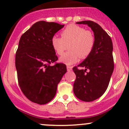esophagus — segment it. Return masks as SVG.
<instances>
[{"label":"esophagus","mask_w":129,"mask_h":129,"mask_svg":"<svg viewBox=\"0 0 129 129\" xmlns=\"http://www.w3.org/2000/svg\"><path fill=\"white\" fill-rule=\"evenodd\" d=\"M72 69H73V67H72L67 66V69L68 72H70V71H72Z\"/></svg>","instance_id":"34e87169"}]
</instances>
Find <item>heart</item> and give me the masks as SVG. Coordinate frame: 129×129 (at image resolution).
I'll list each match as a JSON object with an SVG mask.
<instances>
[{"label":"heart","instance_id":"b5f03b06","mask_svg":"<svg viewBox=\"0 0 129 129\" xmlns=\"http://www.w3.org/2000/svg\"><path fill=\"white\" fill-rule=\"evenodd\" d=\"M61 38L54 36L51 39L53 50L62 55L68 48L69 51L60 57V62L67 65L76 63L81 59L88 57L93 51L95 44L94 35L82 26L70 24L60 32Z\"/></svg>","mask_w":129,"mask_h":129}]
</instances>
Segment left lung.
Here are the masks:
<instances>
[{"label":"left lung","mask_w":129,"mask_h":129,"mask_svg":"<svg viewBox=\"0 0 129 129\" xmlns=\"http://www.w3.org/2000/svg\"><path fill=\"white\" fill-rule=\"evenodd\" d=\"M76 23L87 25L95 38L93 51L78 66L83 69H73L76 76L73 84L75 96L81 101L91 102L101 96L109 85L114 70L113 44L109 35L95 22L84 20Z\"/></svg>","instance_id":"left-lung-1"}]
</instances>
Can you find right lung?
Instances as JSON below:
<instances>
[{
	"label": "right lung",
	"mask_w": 129,
	"mask_h": 129,
	"mask_svg": "<svg viewBox=\"0 0 129 129\" xmlns=\"http://www.w3.org/2000/svg\"><path fill=\"white\" fill-rule=\"evenodd\" d=\"M64 25L37 22L20 37L16 54L19 85L24 95L33 103L45 104L56 95L57 84L67 72L59 63L51 39Z\"/></svg>",
	"instance_id": "add662e5"
}]
</instances>
